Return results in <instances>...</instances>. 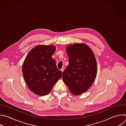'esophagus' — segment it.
Instances as JSON below:
<instances>
[{
	"label": "esophagus",
	"instance_id": "34e87169",
	"mask_svg": "<svg viewBox=\"0 0 126 126\" xmlns=\"http://www.w3.org/2000/svg\"><path fill=\"white\" fill-rule=\"evenodd\" d=\"M64 66H63V67L61 69V71H62V72H63V71H64Z\"/></svg>",
	"mask_w": 126,
	"mask_h": 126
}]
</instances>
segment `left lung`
<instances>
[{"label":"left lung","mask_w":126,"mask_h":126,"mask_svg":"<svg viewBox=\"0 0 126 126\" xmlns=\"http://www.w3.org/2000/svg\"><path fill=\"white\" fill-rule=\"evenodd\" d=\"M66 52L69 64L63 72L62 78L74 95L88 90L97 74V63L92 49L81 43L67 46Z\"/></svg>","instance_id":"obj_1"}]
</instances>
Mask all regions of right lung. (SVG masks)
<instances>
[{"label":"right lung","instance_id":"1","mask_svg":"<svg viewBox=\"0 0 126 126\" xmlns=\"http://www.w3.org/2000/svg\"><path fill=\"white\" fill-rule=\"evenodd\" d=\"M56 47L38 45L28 54L22 67L24 79L30 89L36 94L45 95L62 76L52 58Z\"/></svg>","mask_w":126,"mask_h":126}]
</instances>
